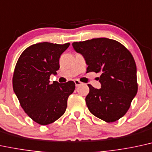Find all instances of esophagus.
I'll use <instances>...</instances> for the list:
<instances>
[{
	"label": "esophagus",
	"instance_id": "1",
	"mask_svg": "<svg viewBox=\"0 0 152 152\" xmlns=\"http://www.w3.org/2000/svg\"><path fill=\"white\" fill-rule=\"evenodd\" d=\"M74 83H75V85H76V87H78V86H81V84H82L81 82L78 81V80H75Z\"/></svg>",
	"mask_w": 152,
	"mask_h": 152
}]
</instances>
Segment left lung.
<instances>
[{"label":"left lung","instance_id":"left-lung-1","mask_svg":"<svg viewBox=\"0 0 152 152\" xmlns=\"http://www.w3.org/2000/svg\"><path fill=\"white\" fill-rule=\"evenodd\" d=\"M74 50L85 58L87 72L100 73V89L88 84L86 103L89 111L106 122L118 120L127 112L137 93V66L129 51L108 38L74 42Z\"/></svg>","mask_w":152,"mask_h":152}]
</instances>
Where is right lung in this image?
<instances>
[{
  "label": "right lung",
  "mask_w": 152,
  "mask_h": 152,
  "mask_svg": "<svg viewBox=\"0 0 152 152\" xmlns=\"http://www.w3.org/2000/svg\"><path fill=\"white\" fill-rule=\"evenodd\" d=\"M69 45L34 44L24 50L16 64L13 91L24 111L39 125H49L63 115L69 96L75 89L72 81H49L51 75H56L59 69L60 56Z\"/></svg>",
  "instance_id": "obj_1"
}]
</instances>
